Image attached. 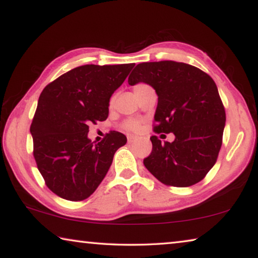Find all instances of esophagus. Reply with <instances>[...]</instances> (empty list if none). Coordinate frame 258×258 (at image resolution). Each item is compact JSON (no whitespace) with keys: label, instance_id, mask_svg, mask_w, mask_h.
Returning a JSON list of instances; mask_svg holds the SVG:
<instances>
[{"label":"esophagus","instance_id":"34e87169","mask_svg":"<svg viewBox=\"0 0 258 258\" xmlns=\"http://www.w3.org/2000/svg\"><path fill=\"white\" fill-rule=\"evenodd\" d=\"M138 140V138L137 137H134V135H128L127 137V141H128V143H132V142H135Z\"/></svg>","mask_w":258,"mask_h":258}]
</instances>
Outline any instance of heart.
<instances>
[{
    "mask_svg": "<svg viewBox=\"0 0 258 258\" xmlns=\"http://www.w3.org/2000/svg\"><path fill=\"white\" fill-rule=\"evenodd\" d=\"M139 85H142V84H139ZM139 85H137V86H139ZM123 127L126 131H132V132H137V131L140 130V121L134 120V119H127L123 124Z\"/></svg>",
    "mask_w": 258,
    "mask_h": 258,
    "instance_id": "heart-1",
    "label": "heart"
}]
</instances>
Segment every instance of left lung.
Segmentation results:
<instances>
[{
    "label": "left lung",
    "mask_w": 258,
    "mask_h": 258,
    "mask_svg": "<svg viewBox=\"0 0 258 258\" xmlns=\"http://www.w3.org/2000/svg\"><path fill=\"white\" fill-rule=\"evenodd\" d=\"M147 83L158 95L156 133H174L173 142L152 135L151 154L143 164L169 186L194 185L215 165L222 146L225 109L213 78L184 62H142L133 69L128 84Z\"/></svg>",
    "instance_id": "8db88e82"
}]
</instances>
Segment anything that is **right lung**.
<instances>
[{
    "label": "right lung",
    "mask_w": 258,
    "mask_h": 258,
    "mask_svg": "<svg viewBox=\"0 0 258 258\" xmlns=\"http://www.w3.org/2000/svg\"><path fill=\"white\" fill-rule=\"evenodd\" d=\"M134 63L84 64L47 84L30 125L33 155L49 189L81 202L97 190L117 149L127 139L110 131L97 145L87 138L89 125L107 119L109 100Z\"/></svg>",
    "instance_id": "add662e5"
}]
</instances>
